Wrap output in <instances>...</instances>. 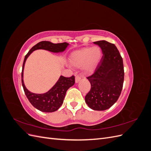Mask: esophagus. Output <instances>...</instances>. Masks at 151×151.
<instances>
[{
    "label": "esophagus",
    "mask_w": 151,
    "mask_h": 151,
    "mask_svg": "<svg viewBox=\"0 0 151 151\" xmlns=\"http://www.w3.org/2000/svg\"><path fill=\"white\" fill-rule=\"evenodd\" d=\"M81 77H79V76H77L76 77V79H75L76 83H78L79 82L81 81Z\"/></svg>",
    "instance_id": "34e87169"
}]
</instances>
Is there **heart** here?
<instances>
[{
    "mask_svg": "<svg viewBox=\"0 0 151 151\" xmlns=\"http://www.w3.org/2000/svg\"><path fill=\"white\" fill-rule=\"evenodd\" d=\"M103 55L99 47L84 48L73 52L70 56L69 62L74 67H83L85 72L93 71L97 67Z\"/></svg>",
    "mask_w": 151,
    "mask_h": 151,
    "instance_id": "heart-1",
    "label": "heart"
}]
</instances>
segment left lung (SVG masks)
<instances>
[{"mask_svg":"<svg viewBox=\"0 0 151 151\" xmlns=\"http://www.w3.org/2000/svg\"><path fill=\"white\" fill-rule=\"evenodd\" d=\"M103 55L93 74L87 77L91 88L85 101L93 110L103 111L112 106L121 94L124 68L123 59L116 46L105 40L94 42Z\"/></svg>","mask_w":151,"mask_h":151,"instance_id":"left-lung-1","label":"left lung"}]
</instances>
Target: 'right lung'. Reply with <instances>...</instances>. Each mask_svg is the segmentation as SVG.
I'll return each instance as SVG.
<instances>
[{
	"mask_svg": "<svg viewBox=\"0 0 151 151\" xmlns=\"http://www.w3.org/2000/svg\"><path fill=\"white\" fill-rule=\"evenodd\" d=\"M68 45L69 44L66 42L55 44L47 41H43L32 47L25 56L21 74L22 85L26 97L31 104L41 111L50 113L57 111L63 104L67 91L75 84V77L74 76L70 77L60 76L55 84L48 92L43 94L31 93L26 88L23 81V72L26 59L36 50L42 49L53 53H60L64 52Z\"/></svg>",
	"mask_w": 151,
	"mask_h": 151,
	"instance_id": "obj_1",
	"label": "right lung"
}]
</instances>
